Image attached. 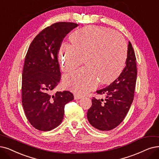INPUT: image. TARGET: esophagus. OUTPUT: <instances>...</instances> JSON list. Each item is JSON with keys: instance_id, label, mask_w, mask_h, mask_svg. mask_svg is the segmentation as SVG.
<instances>
[{"instance_id": "obj_1", "label": "esophagus", "mask_w": 159, "mask_h": 159, "mask_svg": "<svg viewBox=\"0 0 159 159\" xmlns=\"http://www.w3.org/2000/svg\"><path fill=\"white\" fill-rule=\"evenodd\" d=\"M82 98V96L80 94H74V99L75 100H78V99H80Z\"/></svg>"}]
</instances>
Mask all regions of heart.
Returning a JSON list of instances; mask_svg holds the SVG:
<instances>
[{"instance_id": "b5f03b06", "label": "heart", "mask_w": 159, "mask_h": 159, "mask_svg": "<svg viewBox=\"0 0 159 159\" xmlns=\"http://www.w3.org/2000/svg\"><path fill=\"white\" fill-rule=\"evenodd\" d=\"M71 45L62 43L59 50L62 70L71 72L84 60L85 66L66 75L64 84L79 94H84L101 84H109L122 72L127 46L120 34L98 26L80 29L70 35Z\"/></svg>"}]
</instances>
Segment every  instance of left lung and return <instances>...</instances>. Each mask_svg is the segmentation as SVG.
I'll list each match as a JSON object with an SVG mask.
<instances>
[{"label":"left lung","mask_w":159,"mask_h":159,"mask_svg":"<svg viewBox=\"0 0 159 159\" xmlns=\"http://www.w3.org/2000/svg\"><path fill=\"white\" fill-rule=\"evenodd\" d=\"M136 59L134 49L129 42L126 66L112 84L97 94H104V99L93 97L92 106L87 111V119L95 129L110 130L120 125L127 114L134 100L137 78Z\"/></svg>","instance_id":"1"}]
</instances>
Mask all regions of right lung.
<instances>
[{"instance_id":"1","label":"right lung","mask_w":159,"mask_h":159,"mask_svg":"<svg viewBox=\"0 0 159 159\" xmlns=\"http://www.w3.org/2000/svg\"><path fill=\"white\" fill-rule=\"evenodd\" d=\"M78 25L58 22L43 29L30 44L22 74L21 98L31 125L49 131L62 122L66 104L74 99L69 91L53 90L61 81L58 53L66 35Z\"/></svg>"}]
</instances>
